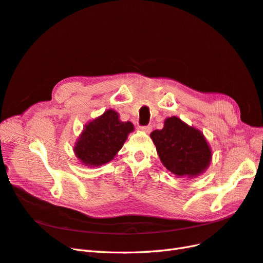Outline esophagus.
I'll use <instances>...</instances> for the list:
<instances>
[{"instance_id": "esophagus-1", "label": "esophagus", "mask_w": 263, "mask_h": 263, "mask_svg": "<svg viewBox=\"0 0 263 263\" xmlns=\"http://www.w3.org/2000/svg\"><path fill=\"white\" fill-rule=\"evenodd\" d=\"M139 130L144 132V133H151L152 130V126H143V127H139Z\"/></svg>"}]
</instances>
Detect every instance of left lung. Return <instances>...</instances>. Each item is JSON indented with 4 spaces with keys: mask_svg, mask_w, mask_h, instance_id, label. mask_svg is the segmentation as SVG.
<instances>
[{
    "mask_svg": "<svg viewBox=\"0 0 263 263\" xmlns=\"http://www.w3.org/2000/svg\"><path fill=\"white\" fill-rule=\"evenodd\" d=\"M151 138L162 165L178 178H196L210 165L212 152L203 134L179 117L166 118L164 128L154 130Z\"/></svg>",
    "mask_w": 263,
    "mask_h": 263,
    "instance_id": "obj_1",
    "label": "left lung"
}]
</instances>
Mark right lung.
Masks as SVG:
<instances>
[{
	"label": "right lung",
	"mask_w": 263,
	"mask_h": 263,
	"mask_svg": "<svg viewBox=\"0 0 263 263\" xmlns=\"http://www.w3.org/2000/svg\"><path fill=\"white\" fill-rule=\"evenodd\" d=\"M132 132L133 123L122 122L114 109L105 110L85 125L74 145L75 156L87 167L107 164L115 158Z\"/></svg>",
	"instance_id": "add662e5"
}]
</instances>
